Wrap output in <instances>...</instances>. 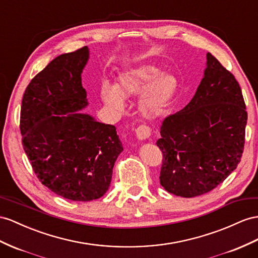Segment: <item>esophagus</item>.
Listing matches in <instances>:
<instances>
[{
  "mask_svg": "<svg viewBox=\"0 0 258 258\" xmlns=\"http://www.w3.org/2000/svg\"><path fill=\"white\" fill-rule=\"evenodd\" d=\"M135 134H136L137 140L146 141L147 138L150 137L151 130L148 126H146V125H141V126H138L135 130Z\"/></svg>",
  "mask_w": 258,
  "mask_h": 258,
  "instance_id": "1",
  "label": "esophagus"
}]
</instances>
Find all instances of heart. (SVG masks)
I'll list each match as a JSON object with an SVG mask.
<instances>
[{
	"label": "heart",
	"instance_id": "obj_1",
	"mask_svg": "<svg viewBox=\"0 0 258 258\" xmlns=\"http://www.w3.org/2000/svg\"><path fill=\"white\" fill-rule=\"evenodd\" d=\"M179 89V79L172 73L163 72L150 64L123 69L117 74L114 87L103 85L101 99L105 107L120 113L125 108V98L138 95V109L147 118L167 113Z\"/></svg>",
	"mask_w": 258,
	"mask_h": 258
}]
</instances>
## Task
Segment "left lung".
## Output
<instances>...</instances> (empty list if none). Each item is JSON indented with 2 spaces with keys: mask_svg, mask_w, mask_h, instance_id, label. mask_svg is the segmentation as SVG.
Masks as SVG:
<instances>
[{
  "mask_svg": "<svg viewBox=\"0 0 258 258\" xmlns=\"http://www.w3.org/2000/svg\"><path fill=\"white\" fill-rule=\"evenodd\" d=\"M190 101L164 118L157 146L163 155L160 184L195 197L227 179L241 161L247 113L234 76L210 53Z\"/></svg>",
  "mask_w": 258,
  "mask_h": 258,
  "instance_id": "8db88e82",
  "label": "left lung"
}]
</instances>
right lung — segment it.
<instances>
[{"mask_svg": "<svg viewBox=\"0 0 258 258\" xmlns=\"http://www.w3.org/2000/svg\"><path fill=\"white\" fill-rule=\"evenodd\" d=\"M89 49L58 55L27 86L22 101L21 133L39 181L75 202L103 196L123 151L114 125L82 113L88 105L82 73Z\"/></svg>", "mask_w": 258, "mask_h": 258, "instance_id": "right-lung-1", "label": "right lung"}]
</instances>
